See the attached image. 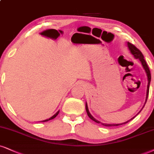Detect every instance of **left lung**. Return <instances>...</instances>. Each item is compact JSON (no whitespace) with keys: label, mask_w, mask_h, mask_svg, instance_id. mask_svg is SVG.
<instances>
[{"label":"left lung","mask_w":154,"mask_h":154,"mask_svg":"<svg viewBox=\"0 0 154 154\" xmlns=\"http://www.w3.org/2000/svg\"><path fill=\"white\" fill-rule=\"evenodd\" d=\"M127 45H128V48H129L131 53V54L134 55V58H136V59H139L140 61L141 62L142 66H143L144 70H145L146 73V75H147V77H148V86H147V93H146V103L147 99H148V96H149V85H150V82H151V73H150L149 68V66H148L146 62V60H144V57L143 56V54H142V53L141 52V51H140L139 49H138L137 48H136L135 45H133L132 43H131L129 42L127 43ZM144 106H145V105H144ZM86 110L87 114H88V117L90 118L91 120L94 121L95 122H96L98 123H100V121H98L96 120V119H95L91 115L90 112H89V111H88L87 103L86 104ZM133 119H134V117L132 118L131 120H132ZM131 120L126 121V122H125V123H120V124H109V123H108V124H107V123H102V124H103V126H119V125H122V124H124V123H128V121H130Z\"/></svg>","instance_id":"8db88e82"}]
</instances>
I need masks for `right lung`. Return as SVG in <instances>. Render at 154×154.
Instances as JSON below:
<instances>
[{
  "instance_id": "obj_1",
  "label": "right lung",
  "mask_w": 154,
  "mask_h": 154,
  "mask_svg": "<svg viewBox=\"0 0 154 154\" xmlns=\"http://www.w3.org/2000/svg\"><path fill=\"white\" fill-rule=\"evenodd\" d=\"M58 113H59V111H58V112H57V113H56V114L53 116L51 117V118H50V119H46V120H45V121H43V122H45V121H49V120H51V119H54V118H56V117L57 116V115L58 114Z\"/></svg>"
}]
</instances>
